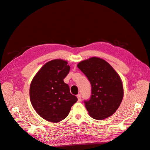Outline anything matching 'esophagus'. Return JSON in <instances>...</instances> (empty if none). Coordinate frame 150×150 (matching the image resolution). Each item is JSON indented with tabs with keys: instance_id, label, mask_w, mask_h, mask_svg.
Instances as JSON below:
<instances>
[{
	"instance_id": "34e87169",
	"label": "esophagus",
	"mask_w": 150,
	"mask_h": 150,
	"mask_svg": "<svg viewBox=\"0 0 150 150\" xmlns=\"http://www.w3.org/2000/svg\"><path fill=\"white\" fill-rule=\"evenodd\" d=\"M77 98H78V101H81V95L80 94H78L77 95Z\"/></svg>"
}]
</instances>
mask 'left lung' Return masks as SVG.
<instances>
[{"mask_svg":"<svg viewBox=\"0 0 150 150\" xmlns=\"http://www.w3.org/2000/svg\"><path fill=\"white\" fill-rule=\"evenodd\" d=\"M78 67L91 84V96L84 101L89 115L98 120L112 115L123 98V86L119 74L108 62L98 57L81 61Z\"/></svg>","mask_w":150,"mask_h":150,"instance_id":"obj_1","label":"left lung"}]
</instances>
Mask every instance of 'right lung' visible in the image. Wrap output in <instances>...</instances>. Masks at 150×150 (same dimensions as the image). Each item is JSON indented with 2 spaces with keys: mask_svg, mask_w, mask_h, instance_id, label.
I'll return each instance as SVG.
<instances>
[{
  "mask_svg": "<svg viewBox=\"0 0 150 150\" xmlns=\"http://www.w3.org/2000/svg\"><path fill=\"white\" fill-rule=\"evenodd\" d=\"M69 71L66 61L54 59L40 68L31 81L29 94L32 106L46 121L58 122L65 119L78 100L63 81Z\"/></svg>",
  "mask_w": 150,
  "mask_h": 150,
  "instance_id": "add662e5",
  "label": "right lung"
}]
</instances>
